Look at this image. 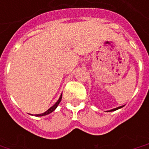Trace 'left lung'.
Instances as JSON below:
<instances>
[{"label": "left lung", "instance_id": "left-lung-1", "mask_svg": "<svg viewBox=\"0 0 149 149\" xmlns=\"http://www.w3.org/2000/svg\"><path fill=\"white\" fill-rule=\"evenodd\" d=\"M122 107H124V106H120V107H118V108H116V109H113L110 110V111H109V112H112V111H115V110H117V109H120V108H122Z\"/></svg>", "mask_w": 149, "mask_h": 149}]
</instances>
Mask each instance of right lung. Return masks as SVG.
Instances as JSON below:
<instances>
[{
  "mask_svg": "<svg viewBox=\"0 0 149 149\" xmlns=\"http://www.w3.org/2000/svg\"><path fill=\"white\" fill-rule=\"evenodd\" d=\"M61 98H62V94L61 95V97H60V98H59V100L56 101V103L53 106H52L50 109H49L47 110L45 112L41 113V114H37V115H36V116H42L48 115V114H49V113H51L52 112H53V111L56 109V107L58 106V104H60V102H61Z\"/></svg>",
  "mask_w": 149,
  "mask_h": 149,
  "instance_id": "right-lung-1",
  "label": "right lung"
}]
</instances>
